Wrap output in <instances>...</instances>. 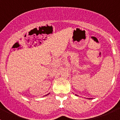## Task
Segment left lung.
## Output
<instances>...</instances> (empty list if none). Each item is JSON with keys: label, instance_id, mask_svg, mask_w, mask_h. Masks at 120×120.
I'll use <instances>...</instances> for the list:
<instances>
[{"label": "left lung", "instance_id": "8db88e82", "mask_svg": "<svg viewBox=\"0 0 120 120\" xmlns=\"http://www.w3.org/2000/svg\"><path fill=\"white\" fill-rule=\"evenodd\" d=\"M76 95V96H77V95ZM89 99H90V98H89Z\"/></svg>", "mask_w": 120, "mask_h": 120}]
</instances>
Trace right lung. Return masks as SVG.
<instances>
[{"label": "right lung", "instance_id": "1", "mask_svg": "<svg viewBox=\"0 0 120 120\" xmlns=\"http://www.w3.org/2000/svg\"><path fill=\"white\" fill-rule=\"evenodd\" d=\"M49 94H50V93H49ZM49 94H47V95H46V96H47V95H49Z\"/></svg>", "mask_w": 120, "mask_h": 120}]
</instances>
